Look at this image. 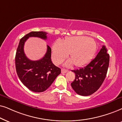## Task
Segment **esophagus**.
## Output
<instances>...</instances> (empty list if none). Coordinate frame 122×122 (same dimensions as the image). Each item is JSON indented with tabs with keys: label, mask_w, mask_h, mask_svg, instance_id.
<instances>
[{
	"label": "esophagus",
	"mask_w": 122,
	"mask_h": 122,
	"mask_svg": "<svg viewBox=\"0 0 122 122\" xmlns=\"http://www.w3.org/2000/svg\"><path fill=\"white\" fill-rule=\"evenodd\" d=\"M67 71H68V70L66 69H61V73H62V74H65V73L67 72Z\"/></svg>",
	"instance_id": "obj_1"
}]
</instances>
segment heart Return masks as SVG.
<instances>
[{
  "instance_id": "obj_1",
  "label": "heart",
  "mask_w": 122,
  "mask_h": 122,
  "mask_svg": "<svg viewBox=\"0 0 122 122\" xmlns=\"http://www.w3.org/2000/svg\"><path fill=\"white\" fill-rule=\"evenodd\" d=\"M97 49V44L93 39L85 36L70 37L61 41L57 40L52 47V58L55 64L64 61L70 52L71 59L68 60L67 66L75 64L78 67L86 65L92 59Z\"/></svg>"
}]
</instances>
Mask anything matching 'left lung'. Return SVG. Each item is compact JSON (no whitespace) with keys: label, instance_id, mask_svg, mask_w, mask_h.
I'll use <instances>...</instances> for the list:
<instances>
[{"label":"left lung","instance_id":"left-lung-1","mask_svg":"<svg viewBox=\"0 0 122 122\" xmlns=\"http://www.w3.org/2000/svg\"><path fill=\"white\" fill-rule=\"evenodd\" d=\"M103 46L97 56L82 68L73 70L75 79L71 85L79 95L89 96L97 92L103 84L109 64V55Z\"/></svg>","mask_w":122,"mask_h":122}]
</instances>
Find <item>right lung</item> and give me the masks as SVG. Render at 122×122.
<instances>
[{"label": "right lung", "instance_id": "obj_1", "mask_svg": "<svg viewBox=\"0 0 122 122\" xmlns=\"http://www.w3.org/2000/svg\"><path fill=\"white\" fill-rule=\"evenodd\" d=\"M45 32H31L19 41L15 55V69L21 82L32 92H43L49 87L61 73V69L51 61V48L47 45L46 54L41 59L32 61L24 52V45L29 37H35L46 40Z\"/></svg>", "mask_w": 122, "mask_h": 122}]
</instances>
